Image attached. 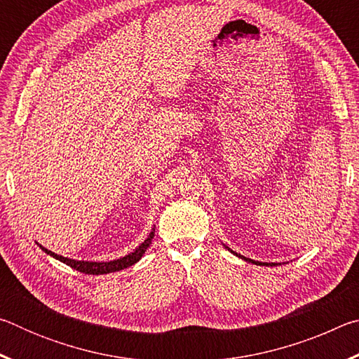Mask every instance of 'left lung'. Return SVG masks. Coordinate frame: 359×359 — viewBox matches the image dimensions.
<instances>
[{"instance_id":"1","label":"left lung","mask_w":359,"mask_h":359,"mask_svg":"<svg viewBox=\"0 0 359 359\" xmlns=\"http://www.w3.org/2000/svg\"><path fill=\"white\" fill-rule=\"evenodd\" d=\"M231 252H233V250H231ZM234 253V252H233ZM236 255H238V253H236ZM238 257L239 258H242V259H245V261H248V263H255V264H259V266H274V264H267V263H259V261H253V259H250V258H245V257H241V255H238Z\"/></svg>"}]
</instances>
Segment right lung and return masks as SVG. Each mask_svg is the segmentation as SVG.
Returning a JSON list of instances; mask_svg holds the SVG:
<instances>
[{"label":"right lung","mask_w":359,"mask_h":359,"mask_svg":"<svg viewBox=\"0 0 359 359\" xmlns=\"http://www.w3.org/2000/svg\"><path fill=\"white\" fill-rule=\"evenodd\" d=\"M151 239H154V231H151L149 238L145 239V242H142V244L139 245L135 252L130 253V255H126V257L120 258V259L109 261V263H93V261H76V259H69V258L60 257V255L53 253L50 250H47V248H44V247H41V248L47 255H50V257L60 259V261H62V263L72 267V269H76L79 272H83V274L98 276V274H109V272H115V271L125 269V267H130V266H133L135 263H137V261L142 258V255L145 253V250H147V247L150 245Z\"/></svg>","instance_id":"add662e5"}]
</instances>
